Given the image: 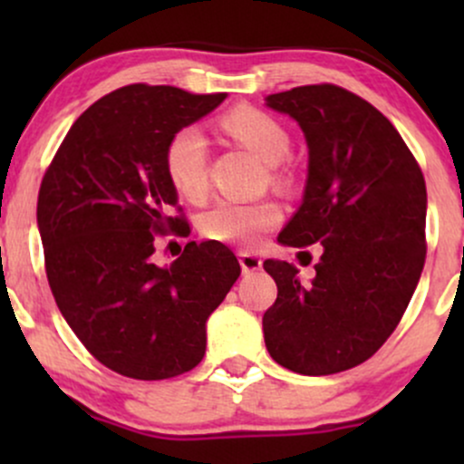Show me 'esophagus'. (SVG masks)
Listing matches in <instances>:
<instances>
[{
	"label": "esophagus",
	"instance_id": "1",
	"mask_svg": "<svg viewBox=\"0 0 464 464\" xmlns=\"http://www.w3.org/2000/svg\"><path fill=\"white\" fill-rule=\"evenodd\" d=\"M239 266H242L244 275H253L262 268V257L253 253H239Z\"/></svg>",
	"mask_w": 464,
	"mask_h": 464
}]
</instances>
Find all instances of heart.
Segmentation results:
<instances>
[{
	"label": "heart",
	"mask_w": 464,
	"mask_h": 464,
	"mask_svg": "<svg viewBox=\"0 0 464 464\" xmlns=\"http://www.w3.org/2000/svg\"><path fill=\"white\" fill-rule=\"evenodd\" d=\"M222 129L233 140L257 154L268 165L281 163L290 152V135L279 120L255 106H237L222 117ZM209 143L196 126L179 129L168 140L163 152L165 174L183 198L198 200L207 191ZM281 222V209L270 200L236 202L220 200L200 218L207 239L253 248Z\"/></svg>",
	"instance_id": "obj_1"
}]
</instances>
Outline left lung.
<instances>
[{
	"label": "left lung",
	"mask_w": 464,
	"mask_h": 464,
	"mask_svg": "<svg viewBox=\"0 0 464 464\" xmlns=\"http://www.w3.org/2000/svg\"><path fill=\"white\" fill-rule=\"evenodd\" d=\"M266 104L299 121L310 150L303 202L279 242L323 246L307 284L292 264L264 262L276 284L266 349L301 375H334L369 360L412 299L425 264L423 172L395 126L347 89L305 84Z\"/></svg>",
	"instance_id": "obj_1"
}]
</instances>
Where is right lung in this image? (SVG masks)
I'll use <instances>...</instances> for the list:
<instances>
[{
    "instance_id": "right-lung-1",
    "label": "right lung",
    "mask_w": 464,
    "mask_h": 464,
    "mask_svg": "<svg viewBox=\"0 0 464 464\" xmlns=\"http://www.w3.org/2000/svg\"><path fill=\"white\" fill-rule=\"evenodd\" d=\"M225 98L117 89L73 121L41 180L36 222L58 310L95 360L132 380L194 369L207 318L242 273L220 242H188L165 268L152 262L154 236H189L165 174L168 140Z\"/></svg>"
}]
</instances>
